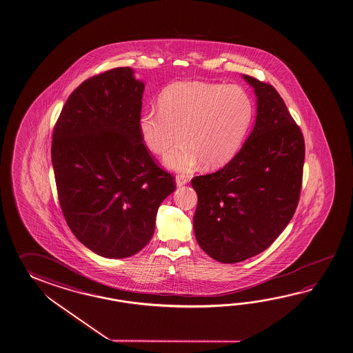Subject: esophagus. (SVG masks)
Masks as SVG:
<instances>
[{"mask_svg":"<svg viewBox=\"0 0 353 353\" xmlns=\"http://www.w3.org/2000/svg\"><path fill=\"white\" fill-rule=\"evenodd\" d=\"M188 180L185 177V176H180V174H177L176 176V185L181 188V186H183V185H186L188 183Z\"/></svg>","mask_w":353,"mask_h":353,"instance_id":"esophagus-1","label":"esophagus"}]
</instances>
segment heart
<instances>
[{
    "label": "heart",
    "instance_id": "heart-1",
    "mask_svg": "<svg viewBox=\"0 0 353 353\" xmlns=\"http://www.w3.org/2000/svg\"><path fill=\"white\" fill-rule=\"evenodd\" d=\"M159 110L145 109L138 132L148 151L162 156L177 138L181 143L165 159V167L190 172L228 163L241 150L254 119L250 95L239 85L180 81L165 88Z\"/></svg>",
    "mask_w": 353,
    "mask_h": 353
}]
</instances>
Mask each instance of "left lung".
Here are the masks:
<instances>
[{
  "instance_id": "1",
  "label": "left lung",
  "mask_w": 353,
  "mask_h": 353,
  "mask_svg": "<svg viewBox=\"0 0 353 353\" xmlns=\"http://www.w3.org/2000/svg\"><path fill=\"white\" fill-rule=\"evenodd\" d=\"M256 121L238 154L196 176L194 236L212 259L234 264L264 252L294 215L302 190L304 138L275 88L249 75Z\"/></svg>"
}]
</instances>
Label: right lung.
<instances>
[{"mask_svg": "<svg viewBox=\"0 0 353 353\" xmlns=\"http://www.w3.org/2000/svg\"><path fill=\"white\" fill-rule=\"evenodd\" d=\"M144 84L130 68L83 81L52 132L59 202L75 238L104 258H128L150 243L159 205L176 190L138 132Z\"/></svg>", "mask_w": 353, "mask_h": 353, "instance_id": "right-lung-1", "label": "right lung"}]
</instances>
